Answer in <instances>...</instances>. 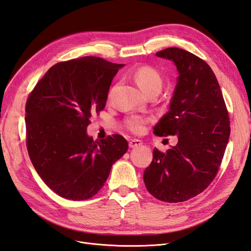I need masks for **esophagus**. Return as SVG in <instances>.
<instances>
[{
    "label": "esophagus",
    "instance_id": "34e87169",
    "mask_svg": "<svg viewBox=\"0 0 251 251\" xmlns=\"http://www.w3.org/2000/svg\"><path fill=\"white\" fill-rule=\"evenodd\" d=\"M140 145H142V141L141 140H139V139H132V140H129V142H128V146L129 148H138V146H140Z\"/></svg>",
    "mask_w": 251,
    "mask_h": 251
}]
</instances>
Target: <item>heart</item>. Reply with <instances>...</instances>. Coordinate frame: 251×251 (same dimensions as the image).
Returning <instances> with one entry per match:
<instances>
[{
	"instance_id": "obj_1",
	"label": "heart",
	"mask_w": 251,
	"mask_h": 251,
	"mask_svg": "<svg viewBox=\"0 0 251 251\" xmlns=\"http://www.w3.org/2000/svg\"><path fill=\"white\" fill-rule=\"evenodd\" d=\"M134 79L140 89L146 94L151 91H159L162 88L163 80L160 73L151 66H141L134 73ZM149 119L141 116H131L126 120V127L129 132L141 134L144 132L145 125Z\"/></svg>"
}]
</instances>
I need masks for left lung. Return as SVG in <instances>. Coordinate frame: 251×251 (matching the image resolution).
<instances>
[{
    "label": "left lung",
    "mask_w": 251,
    "mask_h": 251,
    "mask_svg": "<svg viewBox=\"0 0 251 251\" xmlns=\"http://www.w3.org/2000/svg\"><path fill=\"white\" fill-rule=\"evenodd\" d=\"M155 55L174 61L178 76L169 111L153 134L176 135L178 142L166 152L153 150L143 180L159 201H186L208 188L217 175L230 134L228 111L216 75L202 59L178 48Z\"/></svg>",
    "instance_id": "obj_1"
}]
</instances>
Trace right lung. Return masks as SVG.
Here are the masks:
<instances>
[{
  "instance_id": "add662e5",
  "label": "right lung",
  "mask_w": 251,
  "mask_h": 251,
  "mask_svg": "<svg viewBox=\"0 0 251 251\" xmlns=\"http://www.w3.org/2000/svg\"><path fill=\"white\" fill-rule=\"evenodd\" d=\"M123 66L92 56L59 62L25 102L31 162L46 185L66 200L96 195L128 149L122 135L94 141L86 133L92 114L105 108L111 82Z\"/></svg>"
}]
</instances>
